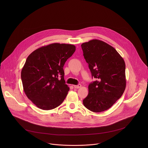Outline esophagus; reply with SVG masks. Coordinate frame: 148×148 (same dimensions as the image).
<instances>
[{"instance_id":"34e87169","label":"esophagus","mask_w":148,"mask_h":148,"mask_svg":"<svg viewBox=\"0 0 148 148\" xmlns=\"http://www.w3.org/2000/svg\"><path fill=\"white\" fill-rule=\"evenodd\" d=\"M81 86H82V85L81 84H78L76 85H74V88H76V89L80 88H81Z\"/></svg>"}]
</instances>
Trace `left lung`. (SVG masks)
Returning <instances> with one entry per match:
<instances>
[{
    "instance_id": "left-lung-1",
    "label": "left lung",
    "mask_w": 148,
    "mask_h": 148,
    "mask_svg": "<svg viewBox=\"0 0 148 148\" xmlns=\"http://www.w3.org/2000/svg\"><path fill=\"white\" fill-rule=\"evenodd\" d=\"M81 46L92 76L97 79L89 85L83 104L94 112L105 111L121 97L125 89V62L113 47L103 41L93 39Z\"/></svg>"
}]
</instances>
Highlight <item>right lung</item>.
<instances>
[{
	"label": "right lung",
	"mask_w": 148,
	"mask_h": 148,
	"mask_svg": "<svg viewBox=\"0 0 148 148\" xmlns=\"http://www.w3.org/2000/svg\"><path fill=\"white\" fill-rule=\"evenodd\" d=\"M75 50L72 44L52 43L28 56L21 69L23 90L39 108L51 110L63 102L69 90L64 78V65Z\"/></svg>",
	"instance_id": "add662e5"
}]
</instances>
